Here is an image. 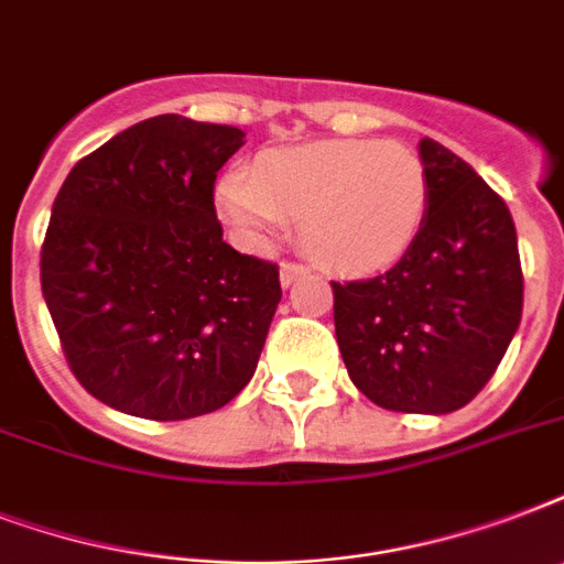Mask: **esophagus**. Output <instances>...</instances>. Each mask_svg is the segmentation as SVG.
Listing matches in <instances>:
<instances>
[{
    "instance_id": "esophagus-1",
    "label": "esophagus",
    "mask_w": 564,
    "mask_h": 564,
    "mask_svg": "<svg viewBox=\"0 0 564 564\" xmlns=\"http://www.w3.org/2000/svg\"><path fill=\"white\" fill-rule=\"evenodd\" d=\"M307 274V265L301 263H281V283L283 286H292V283L299 281Z\"/></svg>"
}]
</instances>
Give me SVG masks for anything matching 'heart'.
I'll list each match as a JSON object with an SVG mask.
<instances>
[{
    "instance_id": "b5f03b06",
    "label": "heart",
    "mask_w": 564,
    "mask_h": 564,
    "mask_svg": "<svg viewBox=\"0 0 564 564\" xmlns=\"http://www.w3.org/2000/svg\"><path fill=\"white\" fill-rule=\"evenodd\" d=\"M216 204L248 246L269 248L283 219H299L318 263L366 274L398 263L419 239L430 184L419 154L403 145L318 140L260 154L251 175H225Z\"/></svg>"
}]
</instances>
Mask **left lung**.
Masks as SVG:
<instances>
[{
    "label": "left lung",
    "mask_w": 564,
    "mask_h": 564,
    "mask_svg": "<svg viewBox=\"0 0 564 564\" xmlns=\"http://www.w3.org/2000/svg\"><path fill=\"white\" fill-rule=\"evenodd\" d=\"M427 219L412 248L369 281L334 283L336 343L377 406L445 415L503 360L524 307L516 221L495 189L436 140L419 143Z\"/></svg>",
    "instance_id": "1"
}]
</instances>
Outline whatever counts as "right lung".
<instances>
[{
	"mask_svg": "<svg viewBox=\"0 0 564 564\" xmlns=\"http://www.w3.org/2000/svg\"><path fill=\"white\" fill-rule=\"evenodd\" d=\"M242 143L234 126L152 117L75 163L52 204L43 299L78 383L113 410L195 419L254 377L278 265L234 251L213 207Z\"/></svg>",
	"mask_w": 564,
	"mask_h": 564,
	"instance_id": "1",
	"label": "right lung"
}]
</instances>
